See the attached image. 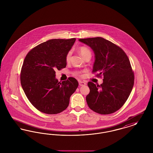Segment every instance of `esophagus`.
Wrapping results in <instances>:
<instances>
[{"mask_svg": "<svg viewBox=\"0 0 153 153\" xmlns=\"http://www.w3.org/2000/svg\"><path fill=\"white\" fill-rule=\"evenodd\" d=\"M79 83L80 86H84L86 85V82L84 81H79Z\"/></svg>", "mask_w": 153, "mask_h": 153, "instance_id": "obj_1", "label": "esophagus"}]
</instances>
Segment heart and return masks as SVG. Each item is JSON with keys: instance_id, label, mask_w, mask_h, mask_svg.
Here are the masks:
<instances>
[{"instance_id": "b5f03b06", "label": "heart", "mask_w": 153, "mask_h": 153, "mask_svg": "<svg viewBox=\"0 0 153 153\" xmlns=\"http://www.w3.org/2000/svg\"><path fill=\"white\" fill-rule=\"evenodd\" d=\"M79 51L80 53V55L84 58H86L88 56H91V52L90 51V50L84 46H82L80 47L79 49ZM71 54H72V52L71 51H68L66 55L65 59L66 61L67 62L69 61L71 57Z\"/></svg>"}]
</instances>
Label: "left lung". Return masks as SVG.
Returning a JSON list of instances; mask_svg holds the SVG:
<instances>
[{
  "instance_id": "left-lung-1",
  "label": "left lung",
  "mask_w": 153,
  "mask_h": 153,
  "mask_svg": "<svg viewBox=\"0 0 153 153\" xmlns=\"http://www.w3.org/2000/svg\"><path fill=\"white\" fill-rule=\"evenodd\" d=\"M79 41L94 52L93 72L104 76L100 85L88 83L90 89L86 97L88 107L102 115L116 112L126 102L134 86V75L129 59L120 48L102 37Z\"/></svg>"
}]
</instances>
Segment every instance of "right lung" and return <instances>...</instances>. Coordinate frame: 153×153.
<instances>
[{"instance_id":"add662e5","label":"right lung","mask_w":153,"mask_h":153,"mask_svg":"<svg viewBox=\"0 0 153 153\" xmlns=\"http://www.w3.org/2000/svg\"><path fill=\"white\" fill-rule=\"evenodd\" d=\"M76 38L53 39L38 45L25 58L21 73L22 89L31 104L47 114L66 109L79 83L73 77L58 82L55 71L65 68L67 53Z\"/></svg>"}]
</instances>
